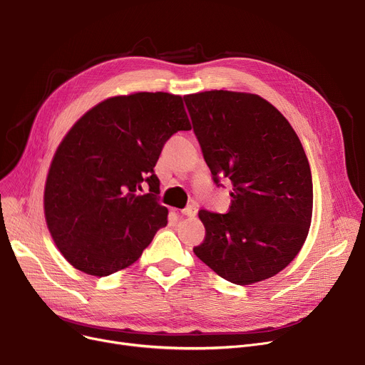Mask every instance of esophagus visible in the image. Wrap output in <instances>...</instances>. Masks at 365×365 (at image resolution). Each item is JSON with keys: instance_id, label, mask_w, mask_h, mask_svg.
Instances as JSON below:
<instances>
[{"instance_id": "obj_1", "label": "esophagus", "mask_w": 365, "mask_h": 365, "mask_svg": "<svg viewBox=\"0 0 365 365\" xmlns=\"http://www.w3.org/2000/svg\"><path fill=\"white\" fill-rule=\"evenodd\" d=\"M197 212H198L197 205H187L186 208L180 210V215H183V216H187V217H194V216L197 215Z\"/></svg>"}]
</instances>
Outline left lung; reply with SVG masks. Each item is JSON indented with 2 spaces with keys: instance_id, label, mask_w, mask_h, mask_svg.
Here are the masks:
<instances>
[{
  "instance_id": "obj_1",
  "label": "left lung",
  "mask_w": 365,
  "mask_h": 365,
  "mask_svg": "<svg viewBox=\"0 0 365 365\" xmlns=\"http://www.w3.org/2000/svg\"><path fill=\"white\" fill-rule=\"evenodd\" d=\"M183 99L215 183H232L226 215L200 210L205 240L194 253L238 285L277 275L312 219L311 167L296 131L257 94L212 90Z\"/></svg>"
}]
</instances>
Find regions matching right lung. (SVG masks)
Wrapping results in <instances>:
<instances>
[{
  "label": "right lung",
  "instance_id": "1",
  "mask_svg": "<svg viewBox=\"0 0 365 365\" xmlns=\"http://www.w3.org/2000/svg\"><path fill=\"white\" fill-rule=\"evenodd\" d=\"M180 130H190L183 99L163 91L106 99L73 124L44 190L48 231L73 267L94 277L121 271L167 225L153 167Z\"/></svg>",
  "mask_w": 365,
  "mask_h": 365
}]
</instances>
